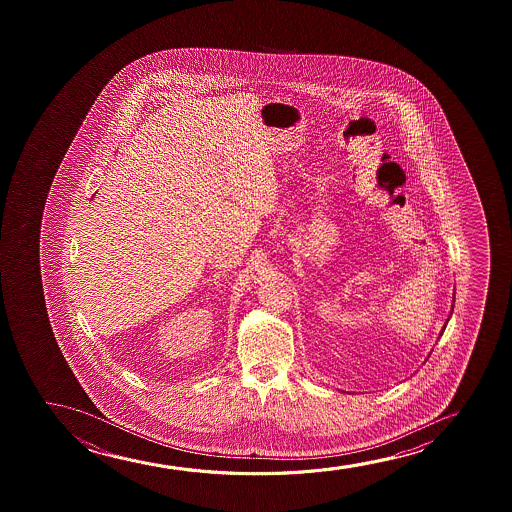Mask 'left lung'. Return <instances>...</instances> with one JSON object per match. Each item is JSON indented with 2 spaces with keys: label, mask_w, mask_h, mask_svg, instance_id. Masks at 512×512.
Segmentation results:
<instances>
[{
  "label": "left lung",
  "mask_w": 512,
  "mask_h": 512,
  "mask_svg": "<svg viewBox=\"0 0 512 512\" xmlns=\"http://www.w3.org/2000/svg\"><path fill=\"white\" fill-rule=\"evenodd\" d=\"M444 327H446V325H444ZM444 327H442V330H444Z\"/></svg>",
  "instance_id": "1"
}]
</instances>
